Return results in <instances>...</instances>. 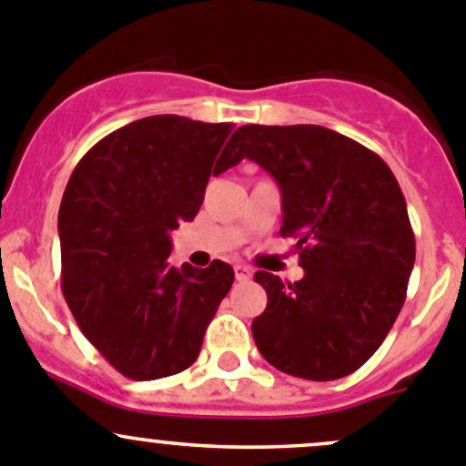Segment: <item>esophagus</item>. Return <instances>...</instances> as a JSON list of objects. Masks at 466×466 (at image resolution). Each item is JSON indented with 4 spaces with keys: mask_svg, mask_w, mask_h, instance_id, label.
Listing matches in <instances>:
<instances>
[{
    "mask_svg": "<svg viewBox=\"0 0 466 466\" xmlns=\"http://www.w3.org/2000/svg\"><path fill=\"white\" fill-rule=\"evenodd\" d=\"M233 269H235V279H238V280H248V279H251V269H248L247 265H239V262H238V265H235Z\"/></svg>",
    "mask_w": 466,
    "mask_h": 466,
    "instance_id": "34e87169",
    "label": "esophagus"
}]
</instances>
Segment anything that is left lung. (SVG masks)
I'll return each instance as SVG.
<instances>
[{
	"instance_id": "8db88e82",
	"label": "left lung",
	"mask_w": 466,
	"mask_h": 466,
	"mask_svg": "<svg viewBox=\"0 0 466 466\" xmlns=\"http://www.w3.org/2000/svg\"><path fill=\"white\" fill-rule=\"evenodd\" d=\"M228 158L274 177L283 238H294L303 279L256 271L267 308L251 324L269 365L306 380L360 370L388 338L408 292L414 233L399 181L379 154L317 124L233 133Z\"/></svg>"
}]
</instances>
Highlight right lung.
<instances>
[{
    "mask_svg": "<svg viewBox=\"0 0 466 466\" xmlns=\"http://www.w3.org/2000/svg\"><path fill=\"white\" fill-rule=\"evenodd\" d=\"M233 124L151 115L96 142L58 210L63 294L87 342L133 380L178 374L233 285V267L169 265V233L192 222Z\"/></svg>",
    "mask_w": 466,
    "mask_h": 466,
    "instance_id": "obj_1",
    "label": "right lung"
}]
</instances>
